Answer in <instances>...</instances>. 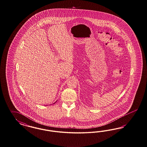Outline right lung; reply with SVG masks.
Masks as SVG:
<instances>
[{"label":"right lung","mask_w":147,"mask_h":147,"mask_svg":"<svg viewBox=\"0 0 147 147\" xmlns=\"http://www.w3.org/2000/svg\"><path fill=\"white\" fill-rule=\"evenodd\" d=\"M56 102H54V104H55V103Z\"/></svg>","instance_id":"obj_1"}]
</instances>
